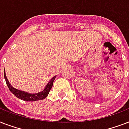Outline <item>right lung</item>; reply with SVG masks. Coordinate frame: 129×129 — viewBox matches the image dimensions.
I'll list each match as a JSON object with an SVG mask.
<instances>
[{"label": "right lung", "mask_w": 129, "mask_h": 129, "mask_svg": "<svg viewBox=\"0 0 129 129\" xmlns=\"http://www.w3.org/2000/svg\"><path fill=\"white\" fill-rule=\"evenodd\" d=\"M4 77H5L6 83H7V85L8 86L9 89L17 98H19L21 100H24V101H36V100H43L44 98H45L47 96V95L49 94V92L50 90L52 88L53 81L55 80V78H56V76L51 79L50 81L46 85L45 88H44V90L43 91L38 92V93H35V94L28 93V92H24V91H22V90H17L16 88H13V86L11 85V84L9 83V80H8V79H7V76H6L5 72H4Z\"/></svg>", "instance_id": "1"}]
</instances>
